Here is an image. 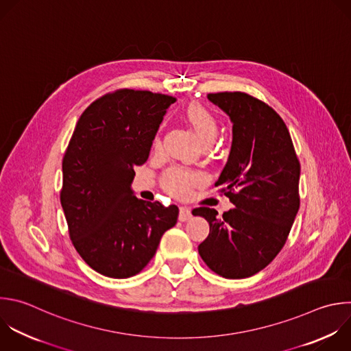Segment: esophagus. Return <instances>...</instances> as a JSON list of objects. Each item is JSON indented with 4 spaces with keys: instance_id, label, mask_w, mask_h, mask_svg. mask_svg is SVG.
Wrapping results in <instances>:
<instances>
[{
    "instance_id": "1",
    "label": "esophagus",
    "mask_w": 351,
    "mask_h": 351,
    "mask_svg": "<svg viewBox=\"0 0 351 351\" xmlns=\"http://www.w3.org/2000/svg\"><path fill=\"white\" fill-rule=\"evenodd\" d=\"M190 217H191V210L189 208H186V206H180V209H179V220L180 221H186Z\"/></svg>"
}]
</instances>
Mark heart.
<instances>
[{"mask_svg": "<svg viewBox=\"0 0 351 351\" xmlns=\"http://www.w3.org/2000/svg\"><path fill=\"white\" fill-rule=\"evenodd\" d=\"M186 120L195 132L198 141L202 145H212L219 135V123L216 117L199 103H193L186 108ZM154 147L160 146V136L156 135L153 141ZM199 176L195 172L184 168L173 167L168 169L162 178V187L178 198H184L190 194L191 189L198 184Z\"/></svg>", "mask_w": 351, "mask_h": 351, "instance_id": "1", "label": "heart"}]
</instances>
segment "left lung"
<instances>
[{"mask_svg":"<svg viewBox=\"0 0 351 351\" xmlns=\"http://www.w3.org/2000/svg\"><path fill=\"white\" fill-rule=\"evenodd\" d=\"M232 123L228 161L216 186L234 208L199 206L209 234L198 245L205 265L224 278H247L282 250L300 205V162L277 111L245 92L208 93Z\"/></svg>","mask_w":351,"mask_h":351,"instance_id":"1","label":"left lung"}]
</instances>
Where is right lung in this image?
<instances>
[{"mask_svg": "<svg viewBox=\"0 0 351 351\" xmlns=\"http://www.w3.org/2000/svg\"><path fill=\"white\" fill-rule=\"evenodd\" d=\"M175 100L128 88L106 93L84 110L66 149L60 204L69 236L84 262L106 277L141 273L176 224V205L147 202L131 190L134 168L147 161Z\"/></svg>", "mask_w": 351, "mask_h": 351, "instance_id": "add662e5", "label": "right lung"}]
</instances>
